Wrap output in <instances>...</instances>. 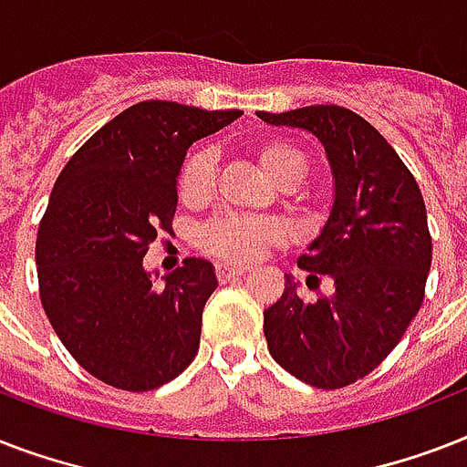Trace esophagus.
<instances>
[{"label": "esophagus", "mask_w": 467, "mask_h": 467, "mask_svg": "<svg viewBox=\"0 0 467 467\" xmlns=\"http://www.w3.org/2000/svg\"><path fill=\"white\" fill-rule=\"evenodd\" d=\"M215 274H218L220 284H230L234 278H240L244 274V269H234V266H227V264H218Z\"/></svg>", "instance_id": "obj_1"}]
</instances>
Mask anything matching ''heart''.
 <instances>
[{
  "mask_svg": "<svg viewBox=\"0 0 467 467\" xmlns=\"http://www.w3.org/2000/svg\"><path fill=\"white\" fill-rule=\"evenodd\" d=\"M252 155L278 189H293L307 176V157L285 140H264L252 145ZM215 183V160L198 150L179 171V198L186 205L203 203ZM284 240V230L274 220L225 218L203 227L201 247L230 264H249Z\"/></svg>",
  "mask_w": 467,
  "mask_h": 467,
  "instance_id": "1",
  "label": "heart"
}]
</instances>
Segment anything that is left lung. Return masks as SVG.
Segmentation results:
<instances>
[{
	"instance_id": "8db88e82",
	"label": "left lung",
	"mask_w": 467,
	"mask_h": 467,
	"mask_svg": "<svg viewBox=\"0 0 467 467\" xmlns=\"http://www.w3.org/2000/svg\"><path fill=\"white\" fill-rule=\"evenodd\" d=\"M256 116L315 135L332 169V208L298 259L307 281L327 276L332 293L307 303L285 274L284 296L264 310V334L281 368L337 390L378 368L420 312L431 269L424 198L390 142L358 113L319 104Z\"/></svg>"
}]
</instances>
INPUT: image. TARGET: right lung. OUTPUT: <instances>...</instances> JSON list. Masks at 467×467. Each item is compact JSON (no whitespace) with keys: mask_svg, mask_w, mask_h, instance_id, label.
Returning <instances> with one entry per match:
<instances>
[{"mask_svg":"<svg viewBox=\"0 0 467 467\" xmlns=\"http://www.w3.org/2000/svg\"><path fill=\"white\" fill-rule=\"evenodd\" d=\"M242 111L140 101L99 128L57 176L36 240L40 303L84 370L120 390L174 380L198 354L215 266L186 259L161 278L142 266L171 233L186 150Z\"/></svg>","mask_w":467,"mask_h":467,"instance_id":"1","label":"right lung"}]
</instances>
